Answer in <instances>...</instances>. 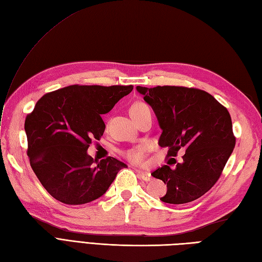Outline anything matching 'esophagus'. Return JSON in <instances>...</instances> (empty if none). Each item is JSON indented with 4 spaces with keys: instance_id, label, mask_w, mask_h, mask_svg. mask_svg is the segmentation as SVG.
<instances>
[{
    "instance_id": "1",
    "label": "esophagus",
    "mask_w": 262,
    "mask_h": 262,
    "mask_svg": "<svg viewBox=\"0 0 262 262\" xmlns=\"http://www.w3.org/2000/svg\"><path fill=\"white\" fill-rule=\"evenodd\" d=\"M137 173L140 176V178H141L142 180H144L146 182L152 180V176H151L150 172H144V171H141V170H137Z\"/></svg>"
}]
</instances>
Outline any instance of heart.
Returning <instances> with one entry per match:
<instances>
[{"instance_id": "1", "label": "heart", "mask_w": 262, "mask_h": 262, "mask_svg": "<svg viewBox=\"0 0 262 262\" xmlns=\"http://www.w3.org/2000/svg\"><path fill=\"white\" fill-rule=\"evenodd\" d=\"M146 109H149V106L146 105L143 102H137V103L131 106V117L137 116L140 112H142ZM146 153H148V145L146 144H140L137 146H133V148L126 150L124 152V157L129 160L130 162L135 164H142L145 160Z\"/></svg>"}]
</instances>
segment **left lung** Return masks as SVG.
Returning a JSON list of instances; mask_svg holds the SVG:
<instances>
[{
  "label": "left lung",
  "instance_id": "1",
  "mask_svg": "<svg viewBox=\"0 0 262 262\" xmlns=\"http://www.w3.org/2000/svg\"><path fill=\"white\" fill-rule=\"evenodd\" d=\"M155 111L162 133L159 145L168 146L167 157L184 149L176 168L162 165L152 176L167 183L160 200L188 203L205 194L218 181L235 145L231 117L211 94L186 86H137Z\"/></svg>",
  "mask_w": 262,
  "mask_h": 262
}]
</instances>
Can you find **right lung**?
I'll use <instances>...</instances> for the list:
<instances>
[{
	"label": "right lung",
	"instance_id": "1",
	"mask_svg": "<svg viewBox=\"0 0 262 262\" xmlns=\"http://www.w3.org/2000/svg\"><path fill=\"white\" fill-rule=\"evenodd\" d=\"M133 90V85H70L44 94L25 119L30 164L42 186L66 205H84L103 195L126 164L88 155L103 136L101 114Z\"/></svg>",
	"mask_w": 262,
	"mask_h": 262
}]
</instances>
